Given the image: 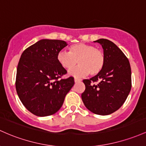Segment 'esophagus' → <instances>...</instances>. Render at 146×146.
<instances>
[{
	"mask_svg": "<svg viewBox=\"0 0 146 146\" xmlns=\"http://www.w3.org/2000/svg\"><path fill=\"white\" fill-rule=\"evenodd\" d=\"M80 81H81V79H79V78H74V82H75V83H77V82H79Z\"/></svg>",
	"mask_w": 146,
	"mask_h": 146,
	"instance_id": "obj_1",
	"label": "esophagus"
}]
</instances>
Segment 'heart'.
<instances>
[{"mask_svg": "<svg viewBox=\"0 0 146 146\" xmlns=\"http://www.w3.org/2000/svg\"><path fill=\"white\" fill-rule=\"evenodd\" d=\"M70 52L62 50L57 54V60L60 65L67 70H71L78 63L79 65L69 74L76 77L97 75L101 72L105 65L104 52L93 45L77 43L71 45Z\"/></svg>", "mask_w": 146, "mask_h": 146, "instance_id": "1", "label": "heart"}]
</instances>
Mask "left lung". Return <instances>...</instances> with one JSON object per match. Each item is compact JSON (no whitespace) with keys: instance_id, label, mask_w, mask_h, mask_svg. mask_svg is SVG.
<instances>
[{"instance_id":"left-lung-1","label":"left lung","mask_w":146,"mask_h":146,"mask_svg":"<svg viewBox=\"0 0 146 146\" xmlns=\"http://www.w3.org/2000/svg\"><path fill=\"white\" fill-rule=\"evenodd\" d=\"M104 49L105 65L99 74L84 79L86 90L81 98L85 106L92 112L108 115L124 104L132 87L130 62L114 42L101 38L94 41ZM98 82L97 84L93 83Z\"/></svg>"}]
</instances>
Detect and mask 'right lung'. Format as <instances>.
<instances>
[{
	"label": "right lung",
	"mask_w": 146,
	"mask_h": 146,
	"mask_svg": "<svg viewBox=\"0 0 146 146\" xmlns=\"http://www.w3.org/2000/svg\"><path fill=\"white\" fill-rule=\"evenodd\" d=\"M67 45L64 40L42 39L21 54L16 89L22 104L34 115L46 117L58 112L74 84L72 76L59 79L67 71L57 54Z\"/></svg>",
	"instance_id": "right-lung-1"
}]
</instances>
